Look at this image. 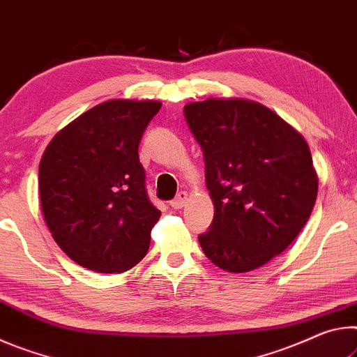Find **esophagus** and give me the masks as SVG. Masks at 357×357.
I'll return each instance as SVG.
<instances>
[{"label":"esophagus","mask_w":357,"mask_h":357,"mask_svg":"<svg viewBox=\"0 0 357 357\" xmlns=\"http://www.w3.org/2000/svg\"><path fill=\"white\" fill-rule=\"evenodd\" d=\"M186 202H188V192L180 191L177 197H175L174 201H171V207L172 208H182V207H185Z\"/></svg>","instance_id":"1"}]
</instances>
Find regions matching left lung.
I'll use <instances>...</instances> for the list:
<instances>
[{"mask_svg":"<svg viewBox=\"0 0 357 357\" xmlns=\"http://www.w3.org/2000/svg\"><path fill=\"white\" fill-rule=\"evenodd\" d=\"M204 151L215 215L202 251L226 272L245 273L289 247L310 218L318 177L308 144L271 109L210 98L183 109Z\"/></svg>","mask_w":357,"mask_h":357,"instance_id":"1","label":"left lung"}]
</instances>
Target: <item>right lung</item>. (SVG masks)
I'll list each match as a JSON object with an SVG mask.
<instances>
[{
  "mask_svg": "<svg viewBox=\"0 0 357 357\" xmlns=\"http://www.w3.org/2000/svg\"><path fill=\"white\" fill-rule=\"evenodd\" d=\"M160 101L110 99L55 134L39 165L47 227L64 253L99 273L147 255L161 212L150 202L139 144Z\"/></svg>",
  "mask_w": 357,
  "mask_h": 357,
  "instance_id": "add662e5",
  "label": "right lung"
}]
</instances>
